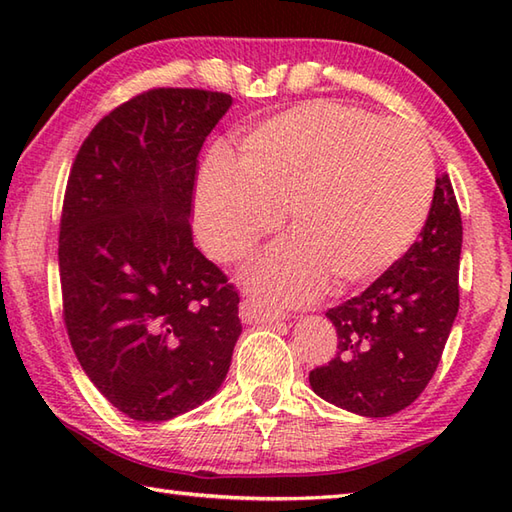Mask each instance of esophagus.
Instances as JSON below:
<instances>
[{
  "label": "esophagus",
  "instance_id": "34e87169",
  "mask_svg": "<svg viewBox=\"0 0 512 512\" xmlns=\"http://www.w3.org/2000/svg\"><path fill=\"white\" fill-rule=\"evenodd\" d=\"M239 319L248 325H257V323H279L281 314L275 310H268L262 301L255 297H246L242 303H239Z\"/></svg>",
  "mask_w": 512,
  "mask_h": 512
}]
</instances>
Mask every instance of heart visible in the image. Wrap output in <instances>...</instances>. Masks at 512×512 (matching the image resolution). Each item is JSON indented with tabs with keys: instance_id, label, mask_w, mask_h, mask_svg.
<instances>
[{
	"instance_id": "1",
	"label": "heart",
	"mask_w": 512,
	"mask_h": 512,
	"mask_svg": "<svg viewBox=\"0 0 512 512\" xmlns=\"http://www.w3.org/2000/svg\"><path fill=\"white\" fill-rule=\"evenodd\" d=\"M239 168L217 154L195 187V228L215 262H237L277 231L295 239L250 264L268 306L308 303L383 275L427 222L436 171L422 136L339 103H308L253 129Z\"/></svg>"
}]
</instances>
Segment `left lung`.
Wrapping results in <instances>:
<instances>
[{
    "mask_svg": "<svg viewBox=\"0 0 512 512\" xmlns=\"http://www.w3.org/2000/svg\"><path fill=\"white\" fill-rule=\"evenodd\" d=\"M460 253L462 217L444 173L418 242L361 295L325 312L339 350L310 372L314 394L367 418L409 407L436 374L458 317Z\"/></svg>",
    "mask_w": 512,
    "mask_h": 512,
    "instance_id": "1",
    "label": "left lung"
}]
</instances>
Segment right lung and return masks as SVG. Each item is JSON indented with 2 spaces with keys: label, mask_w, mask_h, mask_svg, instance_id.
Segmentation results:
<instances>
[{
  "label": "right lung",
  "mask_w": 512,
  "mask_h": 512,
  "mask_svg": "<svg viewBox=\"0 0 512 512\" xmlns=\"http://www.w3.org/2000/svg\"><path fill=\"white\" fill-rule=\"evenodd\" d=\"M233 99L156 88L101 118L65 187L63 321L94 387L140 422L209 400L242 334L239 295L193 246L198 154Z\"/></svg>",
  "instance_id": "obj_1"
}]
</instances>
